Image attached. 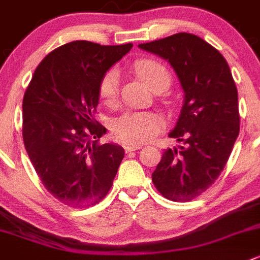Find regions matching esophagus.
Listing matches in <instances>:
<instances>
[{"label":"esophagus","instance_id":"esophagus-1","mask_svg":"<svg viewBox=\"0 0 260 260\" xmlns=\"http://www.w3.org/2000/svg\"><path fill=\"white\" fill-rule=\"evenodd\" d=\"M123 148H125L126 153H130V152H135V150L140 149V148H142V145H134V144H125V145H123Z\"/></svg>","mask_w":260,"mask_h":260}]
</instances>
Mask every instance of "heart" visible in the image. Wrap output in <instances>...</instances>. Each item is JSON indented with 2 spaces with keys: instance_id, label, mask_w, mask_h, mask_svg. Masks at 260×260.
<instances>
[{
  "instance_id": "b5f03b06",
  "label": "heart",
  "mask_w": 260,
  "mask_h": 260,
  "mask_svg": "<svg viewBox=\"0 0 260 260\" xmlns=\"http://www.w3.org/2000/svg\"><path fill=\"white\" fill-rule=\"evenodd\" d=\"M135 73L142 80L154 89L158 85L169 86L171 83V75L163 63L153 58H140L133 63ZM120 76L115 70L105 74L100 83V97L106 103L115 102L118 93ZM162 126V118L157 113L149 111H132L126 112L113 123V134L125 144L139 145L152 139Z\"/></svg>"
}]
</instances>
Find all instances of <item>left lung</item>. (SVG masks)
Returning a JSON list of instances; mask_svg holds the SVG:
<instances>
[{
  "label": "left lung",
  "mask_w": 260,
  "mask_h": 260,
  "mask_svg": "<svg viewBox=\"0 0 260 260\" xmlns=\"http://www.w3.org/2000/svg\"><path fill=\"white\" fill-rule=\"evenodd\" d=\"M138 47L169 61L184 91L169 134L182 144L163 152L152 181L167 199L187 202L206 191L229 160L240 132L236 85L223 56L194 34L177 33Z\"/></svg>",
  "instance_id": "obj_1"
}]
</instances>
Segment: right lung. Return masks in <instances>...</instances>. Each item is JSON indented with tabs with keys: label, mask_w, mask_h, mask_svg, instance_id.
Segmentation results:
<instances>
[{
	"label": "right lung",
	"mask_w": 260,
	"mask_h": 260,
	"mask_svg": "<svg viewBox=\"0 0 260 260\" xmlns=\"http://www.w3.org/2000/svg\"><path fill=\"white\" fill-rule=\"evenodd\" d=\"M133 44L75 41L34 71L23 100V139L44 187L69 207L94 206L112 186L125 150L100 145L107 128L94 120L100 83Z\"/></svg>",
	"instance_id": "1"
}]
</instances>
